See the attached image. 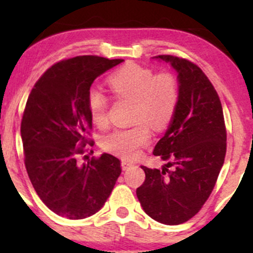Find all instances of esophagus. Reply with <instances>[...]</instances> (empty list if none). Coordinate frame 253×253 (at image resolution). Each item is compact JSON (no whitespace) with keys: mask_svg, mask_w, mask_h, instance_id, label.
<instances>
[{"mask_svg":"<svg viewBox=\"0 0 253 253\" xmlns=\"http://www.w3.org/2000/svg\"><path fill=\"white\" fill-rule=\"evenodd\" d=\"M132 165H133L132 162H128V161H123V162H121V167H123V170L129 169V168L132 167Z\"/></svg>","mask_w":253,"mask_h":253,"instance_id":"obj_1","label":"esophagus"}]
</instances>
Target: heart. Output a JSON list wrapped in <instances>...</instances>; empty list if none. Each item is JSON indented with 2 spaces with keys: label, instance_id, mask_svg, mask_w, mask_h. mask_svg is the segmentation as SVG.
<instances>
[{
  "label": "heart",
  "instance_id": "1",
  "mask_svg": "<svg viewBox=\"0 0 253 253\" xmlns=\"http://www.w3.org/2000/svg\"><path fill=\"white\" fill-rule=\"evenodd\" d=\"M108 85L115 97L132 101V121L135 124L104 136L103 147L123 158H135L140 147L149 143L150 126L161 130L172 119L178 101L176 78L168 72L156 75L149 68L127 64L108 78ZM88 109L95 126L98 128L108 126L106 95L97 90L90 91Z\"/></svg>",
  "mask_w": 253,
  "mask_h": 253
}]
</instances>
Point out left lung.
<instances>
[{"mask_svg":"<svg viewBox=\"0 0 253 253\" xmlns=\"http://www.w3.org/2000/svg\"><path fill=\"white\" fill-rule=\"evenodd\" d=\"M177 72L178 101L169 128L153 155L168 163L141 167L145 182L136 196L147 215L165 225L191 219L210 197L226 155V127L216 90L194 63L175 56L153 57Z\"/></svg>","mask_w":253,"mask_h":253,"instance_id":"obj_1","label":"left lung"}]
</instances>
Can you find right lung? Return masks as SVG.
I'll return each mask as SVG.
<instances>
[{
    "mask_svg": "<svg viewBox=\"0 0 253 253\" xmlns=\"http://www.w3.org/2000/svg\"><path fill=\"white\" fill-rule=\"evenodd\" d=\"M123 62L97 56L62 60L47 69L28 96L21 121L26 170L42 201L58 215L71 220L94 215L120 176L117 157L103 153L80 164L78 156L85 152L92 127L90 86Z\"/></svg>",
    "mask_w": 253,
    "mask_h": 253,
    "instance_id": "obj_1",
    "label": "right lung"
}]
</instances>
